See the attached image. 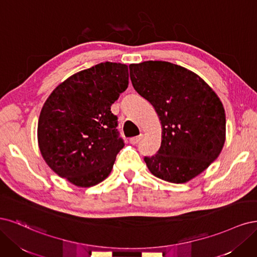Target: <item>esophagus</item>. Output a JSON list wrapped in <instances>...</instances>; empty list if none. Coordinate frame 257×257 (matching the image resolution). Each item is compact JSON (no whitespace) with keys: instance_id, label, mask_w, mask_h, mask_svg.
<instances>
[{"instance_id":"esophagus-1","label":"esophagus","mask_w":257,"mask_h":257,"mask_svg":"<svg viewBox=\"0 0 257 257\" xmlns=\"http://www.w3.org/2000/svg\"><path fill=\"white\" fill-rule=\"evenodd\" d=\"M143 138V135H140V136H137V137H134V138H130L129 142L132 144V145H136L138 144L141 140H142Z\"/></svg>"}]
</instances>
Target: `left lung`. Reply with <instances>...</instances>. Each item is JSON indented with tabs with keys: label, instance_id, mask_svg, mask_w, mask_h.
I'll use <instances>...</instances> for the list:
<instances>
[{
	"label": "left lung",
	"instance_id": "obj_1",
	"mask_svg": "<svg viewBox=\"0 0 257 257\" xmlns=\"http://www.w3.org/2000/svg\"><path fill=\"white\" fill-rule=\"evenodd\" d=\"M137 92L150 101L162 126L155 156L144 161L153 175L184 184L209 167L225 142V111L217 94L196 73L162 61L129 65Z\"/></svg>",
	"mask_w": 257,
	"mask_h": 257
}]
</instances>
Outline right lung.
<instances>
[{
  "mask_svg": "<svg viewBox=\"0 0 257 257\" xmlns=\"http://www.w3.org/2000/svg\"><path fill=\"white\" fill-rule=\"evenodd\" d=\"M128 79L127 65L100 63L65 80L41 109L37 128L41 156L74 186L101 183L125 145L111 105L128 87Z\"/></svg>",
  "mask_w": 257,
  "mask_h": 257,
  "instance_id": "1",
  "label": "right lung"
}]
</instances>
